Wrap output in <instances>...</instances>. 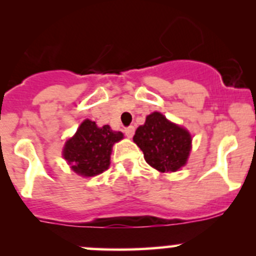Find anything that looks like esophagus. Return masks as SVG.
Instances as JSON below:
<instances>
[{"instance_id":"34e87169","label":"esophagus","mask_w":256,"mask_h":256,"mask_svg":"<svg viewBox=\"0 0 256 256\" xmlns=\"http://www.w3.org/2000/svg\"><path fill=\"white\" fill-rule=\"evenodd\" d=\"M124 132H125V135L128 136V138H132L134 132H135V128H134V126H128V128H126L125 130H124Z\"/></svg>"}]
</instances>
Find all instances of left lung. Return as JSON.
Segmentation results:
<instances>
[{
	"mask_svg": "<svg viewBox=\"0 0 256 256\" xmlns=\"http://www.w3.org/2000/svg\"><path fill=\"white\" fill-rule=\"evenodd\" d=\"M134 141L150 166L160 172H174L187 162L192 138L187 130L156 112L138 128Z\"/></svg>",
	"mask_w": 256,
	"mask_h": 256,
	"instance_id": "1",
	"label": "left lung"
}]
</instances>
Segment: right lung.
<instances>
[{
	"label": "right lung",
	"mask_w": 256,
	"mask_h": 256,
	"mask_svg": "<svg viewBox=\"0 0 256 256\" xmlns=\"http://www.w3.org/2000/svg\"><path fill=\"white\" fill-rule=\"evenodd\" d=\"M122 138V132L112 130L109 125L98 128L94 121L85 120L66 141L63 156L80 176H96L110 166L112 144Z\"/></svg>",
	"instance_id": "add662e5"
}]
</instances>
